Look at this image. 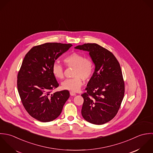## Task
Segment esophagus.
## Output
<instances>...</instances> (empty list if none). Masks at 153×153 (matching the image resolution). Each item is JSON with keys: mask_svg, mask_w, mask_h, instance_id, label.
<instances>
[{"mask_svg": "<svg viewBox=\"0 0 153 153\" xmlns=\"http://www.w3.org/2000/svg\"><path fill=\"white\" fill-rule=\"evenodd\" d=\"M70 95L71 96H75L76 94V93L75 92H70Z\"/></svg>", "mask_w": 153, "mask_h": 153, "instance_id": "1", "label": "esophagus"}]
</instances>
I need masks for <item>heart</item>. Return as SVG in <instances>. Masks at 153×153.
<instances>
[{
    "mask_svg": "<svg viewBox=\"0 0 153 153\" xmlns=\"http://www.w3.org/2000/svg\"><path fill=\"white\" fill-rule=\"evenodd\" d=\"M65 64L70 67H74V78L64 80L61 83V88L71 92H77L83 84V79L89 80L94 72V63L91 59H86L79 53H72L64 59ZM52 72L57 79H62L64 77V68L60 63L54 62L52 65Z\"/></svg>",
    "mask_w": 153,
    "mask_h": 153,
    "instance_id": "obj_1",
    "label": "heart"
}]
</instances>
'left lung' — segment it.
<instances>
[{"mask_svg": "<svg viewBox=\"0 0 153 153\" xmlns=\"http://www.w3.org/2000/svg\"><path fill=\"white\" fill-rule=\"evenodd\" d=\"M75 48L89 52L95 65L86 92L82 94L84 99L82 117L93 124H104L116 116L124 96L120 64L111 51L97 44H84Z\"/></svg>", "mask_w": 153, "mask_h": 153, "instance_id": "8db88e82", "label": "left lung"}]
</instances>
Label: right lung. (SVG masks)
<instances>
[{
  "label": "right lung",
  "instance_id": "right-lung-1",
  "mask_svg": "<svg viewBox=\"0 0 153 153\" xmlns=\"http://www.w3.org/2000/svg\"><path fill=\"white\" fill-rule=\"evenodd\" d=\"M71 46L57 42L36 45L22 61L17 77L18 91L25 110L38 121L50 122L56 119L70 96L67 90L51 93L59 86L52 65Z\"/></svg>",
  "mask_w": 153,
  "mask_h": 153
}]
</instances>
